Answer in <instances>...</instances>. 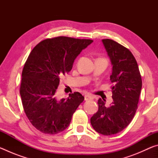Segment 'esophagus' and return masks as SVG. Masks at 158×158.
<instances>
[{"label": "esophagus", "mask_w": 158, "mask_h": 158, "mask_svg": "<svg viewBox=\"0 0 158 158\" xmlns=\"http://www.w3.org/2000/svg\"><path fill=\"white\" fill-rule=\"evenodd\" d=\"M84 97H85V100H93V96L89 95V94L85 95Z\"/></svg>", "instance_id": "34e87169"}]
</instances>
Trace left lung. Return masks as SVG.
I'll return each mask as SVG.
<instances>
[{
  "label": "left lung",
  "mask_w": 158,
  "mask_h": 158,
  "mask_svg": "<svg viewBox=\"0 0 158 158\" xmlns=\"http://www.w3.org/2000/svg\"><path fill=\"white\" fill-rule=\"evenodd\" d=\"M102 41L112 65L113 102L106 106L105 100L99 99L98 111L90 118V123L96 132L109 136L121 132L132 121L138 107L142 81L137 60L129 49L110 39Z\"/></svg>",
  "instance_id": "left-lung-1"
}]
</instances>
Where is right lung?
<instances>
[{"mask_svg":"<svg viewBox=\"0 0 158 158\" xmlns=\"http://www.w3.org/2000/svg\"><path fill=\"white\" fill-rule=\"evenodd\" d=\"M93 42L56 37L42 40L29 54L21 74L20 95L26 116L41 132L56 135L65 130L84 101L79 92L58 99L56 90L60 76L71 70L77 56Z\"/></svg>","mask_w":158,"mask_h":158,"instance_id":"right-lung-1","label":"right lung"}]
</instances>
